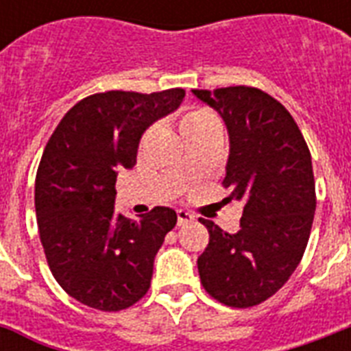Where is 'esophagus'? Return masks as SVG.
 Wrapping results in <instances>:
<instances>
[{
    "label": "esophagus",
    "mask_w": 351,
    "mask_h": 351,
    "mask_svg": "<svg viewBox=\"0 0 351 351\" xmlns=\"http://www.w3.org/2000/svg\"><path fill=\"white\" fill-rule=\"evenodd\" d=\"M176 217H178V226L191 224V222H195V215L186 211V209H178V211H176Z\"/></svg>",
    "instance_id": "esophagus-1"
}]
</instances>
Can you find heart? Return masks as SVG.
Returning <instances> with one entry per match:
<instances>
[{
	"label": "heart",
	"mask_w": 351,
	"mask_h": 351,
	"mask_svg": "<svg viewBox=\"0 0 351 351\" xmlns=\"http://www.w3.org/2000/svg\"><path fill=\"white\" fill-rule=\"evenodd\" d=\"M209 120H215V117L208 109H191V111H187L182 117V132H184V136H186L187 132H191L193 129L208 123Z\"/></svg>",
	"instance_id": "1"
}]
</instances>
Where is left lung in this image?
<instances>
[{"instance_id":"1","label":"left lung","mask_w":351,"mask_h":351,"mask_svg":"<svg viewBox=\"0 0 351 351\" xmlns=\"http://www.w3.org/2000/svg\"><path fill=\"white\" fill-rule=\"evenodd\" d=\"M219 111L230 134L224 187L244 206L240 230L200 219L209 244L198 256L204 289L231 308L264 302L299 266L315 215L310 149L286 107L255 87L193 89Z\"/></svg>"}]
</instances>
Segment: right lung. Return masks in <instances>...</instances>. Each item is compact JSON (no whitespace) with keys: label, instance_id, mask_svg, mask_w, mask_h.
<instances>
[{"label":"right lung","instance_id":"add662e5","mask_svg":"<svg viewBox=\"0 0 351 351\" xmlns=\"http://www.w3.org/2000/svg\"><path fill=\"white\" fill-rule=\"evenodd\" d=\"M184 96V89L90 95L47 142L34 189L40 240L58 284L82 304L120 311L147 293L176 213L158 206L138 220L118 215L117 176L136 164L145 129L178 109Z\"/></svg>","mask_w":351,"mask_h":351}]
</instances>
